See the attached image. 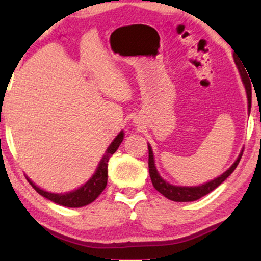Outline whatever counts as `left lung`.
Listing matches in <instances>:
<instances>
[{
    "mask_svg": "<svg viewBox=\"0 0 261 261\" xmlns=\"http://www.w3.org/2000/svg\"><path fill=\"white\" fill-rule=\"evenodd\" d=\"M242 76V73H241ZM242 80H243V83L245 86V89H247V95H248V109L250 112V107H251V89L250 87L247 85L245 82L244 77L242 76ZM242 154H243V149H242L241 154L238 155L237 161L232 166L229 167L226 172L223 173L222 175H220L218 178L214 179V180L205 182V184L197 185V187H176V185L169 184L164 180L163 178L160 175L157 168H155L154 164V157H153V152H152L151 146L148 145V169H149V176H151L152 184H153L154 189L157 191H160L162 195H164L167 199L172 200V201H176V202H189V201H195V200H199L200 197L207 195L208 193H211L212 190H215L218 185H221L222 182L226 180L228 176L232 174L233 170L237 168L238 166L239 161H241Z\"/></svg>",
    "mask_w": 261,
    "mask_h": 261,
    "instance_id": "obj_1",
    "label": "left lung"
}]
</instances>
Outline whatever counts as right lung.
<instances>
[{
  "mask_svg": "<svg viewBox=\"0 0 261 261\" xmlns=\"http://www.w3.org/2000/svg\"><path fill=\"white\" fill-rule=\"evenodd\" d=\"M122 140H124V133L121 131V133L114 139L113 142L110 143V146L108 147L104 157L101 158L100 163L98 164V168L95 170V173L93 174L92 178L89 179L85 185H82V187L77 189V190L70 191V193L65 194H54L38 188L32 180H29L28 178L27 179H28L29 184L37 190V193L40 194L41 196H44L45 199L58 203V205L66 206V207H82V206H86L88 205V203L94 201V200L100 195L101 191L106 189L108 181V162H109L110 157L115 153L116 149L119 148Z\"/></svg>",
  "mask_w": 261,
  "mask_h": 261,
  "instance_id": "add662e5",
  "label": "right lung"
}]
</instances>
